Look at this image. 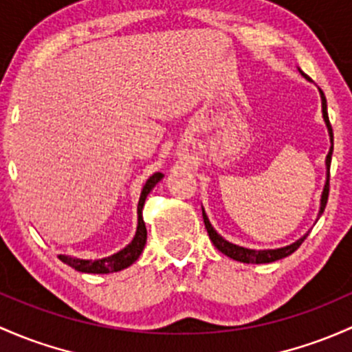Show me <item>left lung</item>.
Returning a JSON list of instances; mask_svg holds the SVG:
<instances>
[{"mask_svg": "<svg viewBox=\"0 0 352 352\" xmlns=\"http://www.w3.org/2000/svg\"><path fill=\"white\" fill-rule=\"evenodd\" d=\"M302 72V70H300ZM302 76L305 77V79H309V77L305 76V74L302 72ZM320 98H322V113H324V120H325V124H327L329 128V135H331V142H332V146L331 150H329V155H327V160H325V165H327V170H331V158H332V150H334V135H332V126H331V121H329V116H327V101H325V96L324 92L320 91ZM329 180H331V172L327 173V182H325V187H324V192H322V201H320V212L319 216H322L324 209H325V204H327V197H329ZM202 216H204V224H206V229H207V234H209L210 241L214 243V246L217 248V250L221 251V253H224L226 256L232 258V260L236 261H241V263H272V261H276V260H282V258L288 256V254L294 253L295 250H298V246L303 243V239L307 238V234L303 236V238L298 239V241H295L294 244H290V246H285V248H278V250H248V248H241V246H236V244L226 241L224 238H221L219 234H217L216 231H214V228L210 226L209 219H207L206 212L202 210Z\"/></svg>", "mask_w": 352, "mask_h": 352, "instance_id": "left-lung-1", "label": "left lung"}]
</instances>
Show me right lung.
<instances>
[{"instance_id": "right-lung-1", "label": "right lung", "mask_w": 352, "mask_h": 352, "mask_svg": "<svg viewBox=\"0 0 352 352\" xmlns=\"http://www.w3.org/2000/svg\"><path fill=\"white\" fill-rule=\"evenodd\" d=\"M162 177H164L162 173H153V175L146 180L145 187H143L142 190V197H140V202H138V228H136V234L135 238H133V241L129 243L124 250H121L120 253L113 254V256L102 258V260H94V261L70 258V256H65V254H60L58 260L64 261L65 265L72 266V268H76L77 272H82V273H113V272H120V270L123 268H128L129 265L135 263V261L138 260L140 254H142L143 248H145V243H146V228H145V221H143V216H142V209L143 206H145L146 195L150 194L151 188L160 182Z\"/></svg>"}]
</instances>
